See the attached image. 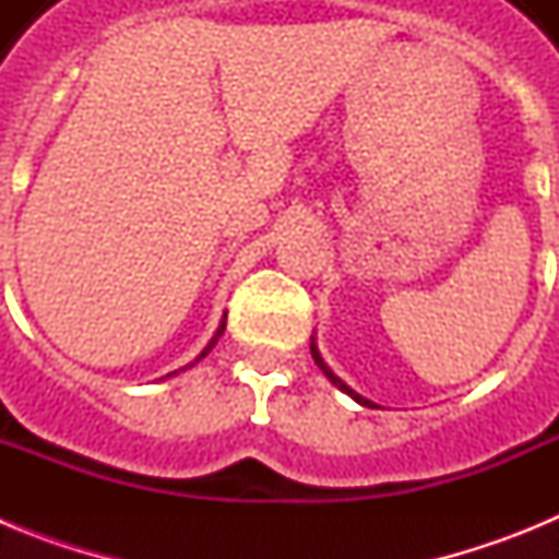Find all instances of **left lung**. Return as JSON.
Listing matches in <instances>:
<instances>
[{
    "instance_id": "obj_1",
    "label": "left lung",
    "mask_w": 559,
    "mask_h": 559,
    "mask_svg": "<svg viewBox=\"0 0 559 559\" xmlns=\"http://www.w3.org/2000/svg\"><path fill=\"white\" fill-rule=\"evenodd\" d=\"M310 353H313V360H316V364H319V369H322V372L328 374L330 380H333V383H335V386L341 389V392H347L349 397H353V400H358V403H364V406H369V400H364V397H360V394H355L353 389H349L347 383H344V380H341V378H335V374H333V369H330L328 364H324V358H322V355H319V347H316V344H310Z\"/></svg>"
}]
</instances>
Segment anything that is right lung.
<instances>
[{
	"mask_svg": "<svg viewBox=\"0 0 559 559\" xmlns=\"http://www.w3.org/2000/svg\"><path fill=\"white\" fill-rule=\"evenodd\" d=\"M201 355H204V353H201Z\"/></svg>",
	"mask_w": 559,
	"mask_h": 559,
	"instance_id": "1",
	"label": "right lung"
}]
</instances>
